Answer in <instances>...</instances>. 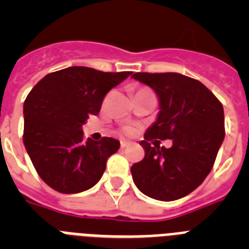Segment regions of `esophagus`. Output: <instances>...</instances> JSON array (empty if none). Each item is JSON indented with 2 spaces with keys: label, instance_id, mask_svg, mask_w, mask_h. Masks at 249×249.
<instances>
[{
  "label": "esophagus",
  "instance_id": "esophagus-1",
  "mask_svg": "<svg viewBox=\"0 0 249 249\" xmlns=\"http://www.w3.org/2000/svg\"><path fill=\"white\" fill-rule=\"evenodd\" d=\"M129 146V142H127V141H121V148H126V147Z\"/></svg>",
  "mask_w": 249,
  "mask_h": 249
}]
</instances>
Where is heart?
Here are the masks:
<instances>
[{"label":"heart","instance_id":"1","mask_svg":"<svg viewBox=\"0 0 249 249\" xmlns=\"http://www.w3.org/2000/svg\"><path fill=\"white\" fill-rule=\"evenodd\" d=\"M143 89H137V91H136V92L143 91ZM122 131H123V133H126V135H131L132 132H133V128H132V127H129V126H124L122 128Z\"/></svg>","mask_w":249,"mask_h":249}]
</instances>
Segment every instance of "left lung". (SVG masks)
<instances>
[{"label":"left lung","mask_w":249,"mask_h":249,"mask_svg":"<svg viewBox=\"0 0 249 249\" xmlns=\"http://www.w3.org/2000/svg\"><path fill=\"white\" fill-rule=\"evenodd\" d=\"M157 93L160 111L144 133V158L131 167L138 190L158 201L190 195L206 179L224 140L223 106L199 81L179 73L132 74ZM157 139H172L171 149Z\"/></svg>","instance_id":"8db88e82"}]
</instances>
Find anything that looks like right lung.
I'll list each match as a JSON object with an SVG mask.
<instances>
[{
  "label": "right lung",
  "mask_w": 249,
  "mask_h": 249,
  "mask_svg": "<svg viewBox=\"0 0 249 249\" xmlns=\"http://www.w3.org/2000/svg\"><path fill=\"white\" fill-rule=\"evenodd\" d=\"M131 73L74 66L46 74L31 89L23 105V143L51 188L80 193L100 181L120 142L111 137L85 140L82 126L91 114H98L108 91Z\"/></svg>",
  "instance_id": "1"
}]
</instances>
